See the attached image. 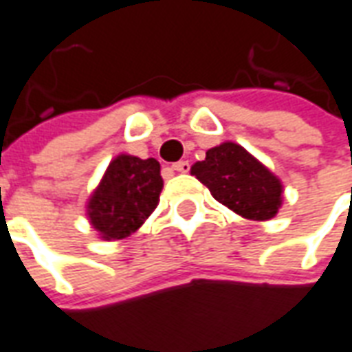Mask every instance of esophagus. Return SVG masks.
<instances>
[{
    "instance_id": "esophagus-1",
    "label": "esophagus",
    "mask_w": 352,
    "mask_h": 352,
    "mask_svg": "<svg viewBox=\"0 0 352 352\" xmlns=\"http://www.w3.org/2000/svg\"><path fill=\"white\" fill-rule=\"evenodd\" d=\"M171 169H175L177 173H188V171H190V164H188L186 160H181V162H177V164H173Z\"/></svg>"
}]
</instances>
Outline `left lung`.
I'll list each match as a JSON object with an SVG mask.
<instances>
[{
    "mask_svg": "<svg viewBox=\"0 0 352 352\" xmlns=\"http://www.w3.org/2000/svg\"><path fill=\"white\" fill-rule=\"evenodd\" d=\"M192 175L206 184L219 204L245 219L270 221L283 201L279 179L236 143L209 148L206 160L192 166Z\"/></svg>",
    "mask_w": 352,
    "mask_h": 352,
    "instance_id": "obj_1",
    "label": "left lung"
}]
</instances>
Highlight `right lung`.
<instances>
[{
  "mask_svg": "<svg viewBox=\"0 0 352 352\" xmlns=\"http://www.w3.org/2000/svg\"><path fill=\"white\" fill-rule=\"evenodd\" d=\"M162 186L160 164L154 158L116 156L88 201L92 226L103 239L128 237L156 209Z\"/></svg>",
  "mask_w": 352,
  "mask_h": 352,
  "instance_id": "obj_1",
  "label": "right lung"
}]
</instances>
